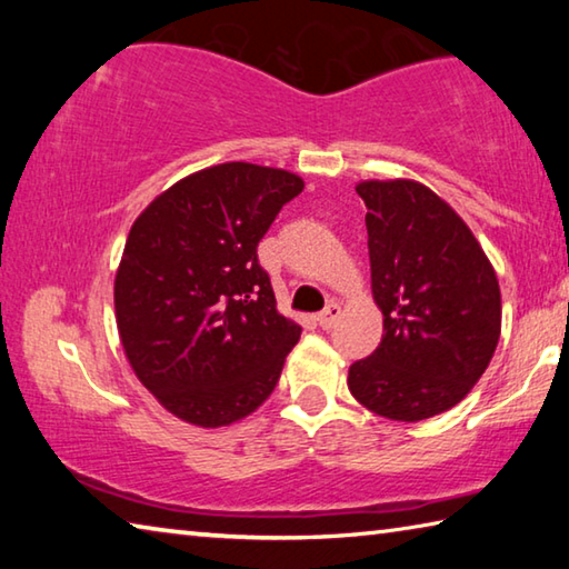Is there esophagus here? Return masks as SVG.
Segmentation results:
<instances>
[{
    "instance_id": "1",
    "label": "esophagus",
    "mask_w": 569,
    "mask_h": 569,
    "mask_svg": "<svg viewBox=\"0 0 569 569\" xmlns=\"http://www.w3.org/2000/svg\"><path fill=\"white\" fill-rule=\"evenodd\" d=\"M339 319H341V306L339 303H329V306H326V311L316 316V321H319V326L326 331L333 329L336 321H339Z\"/></svg>"
}]
</instances>
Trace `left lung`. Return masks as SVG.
Returning <instances> with one entry per match:
<instances>
[{
	"label": "left lung",
	"instance_id": "obj_1",
	"mask_svg": "<svg viewBox=\"0 0 569 569\" xmlns=\"http://www.w3.org/2000/svg\"><path fill=\"white\" fill-rule=\"evenodd\" d=\"M371 293L383 336L351 363L349 391L393 421H421L467 397L492 361L502 296L479 240L419 180H361Z\"/></svg>",
	"mask_w": 569,
	"mask_h": 569
}]
</instances>
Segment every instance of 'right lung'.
Wrapping results in <instances>:
<instances>
[{"instance_id":"1","label":"right lung","mask_w":569,"mask_h":569,"mask_svg":"<svg viewBox=\"0 0 569 569\" xmlns=\"http://www.w3.org/2000/svg\"><path fill=\"white\" fill-rule=\"evenodd\" d=\"M303 178L220 162L134 218L114 273V319L134 377L172 417L218 429L271 397L301 326L278 313L256 248Z\"/></svg>"}]
</instances>
